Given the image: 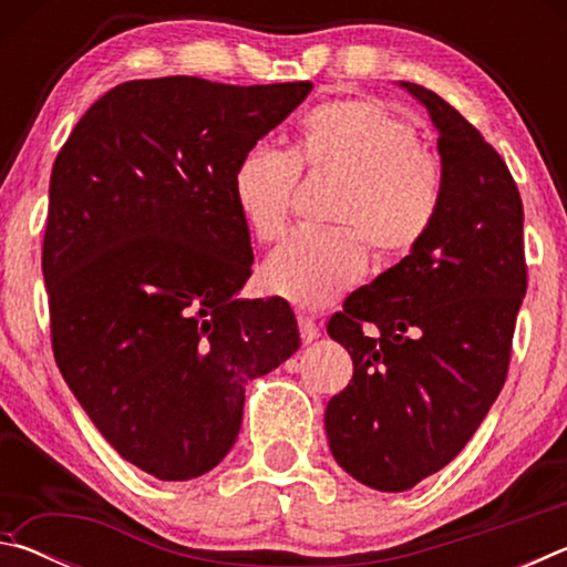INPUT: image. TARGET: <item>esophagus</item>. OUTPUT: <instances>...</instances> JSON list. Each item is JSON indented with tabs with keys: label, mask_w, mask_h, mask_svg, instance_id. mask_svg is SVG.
Masks as SVG:
<instances>
[{
	"label": "esophagus",
	"mask_w": 567,
	"mask_h": 567,
	"mask_svg": "<svg viewBox=\"0 0 567 567\" xmlns=\"http://www.w3.org/2000/svg\"><path fill=\"white\" fill-rule=\"evenodd\" d=\"M297 324H300V334L305 344H310L312 340L320 338V324L318 320L310 318V315H300V318H297Z\"/></svg>",
	"instance_id": "obj_1"
}]
</instances>
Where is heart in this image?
<instances>
[{
    "mask_svg": "<svg viewBox=\"0 0 567 567\" xmlns=\"http://www.w3.org/2000/svg\"><path fill=\"white\" fill-rule=\"evenodd\" d=\"M300 167L340 175L328 229H297L267 257V292L320 310L360 280L368 249L380 260L410 255L443 205V169L417 147L408 122L372 100H338L305 114L292 152L252 145L233 169V197L260 243L282 235ZM363 238L360 240L359 237Z\"/></svg>",
    "mask_w": 567,
    "mask_h": 567,
    "instance_id": "obj_1",
    "label": "heart"
}]
</instances>
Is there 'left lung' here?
Instances as JSON below:
<instances>
[{"label":"left lung","instance_id":"left-lung-1","mask_svg":"<svg viewBox=\"0 0 567 567\" xmlns=\"http://www.w3.org/2000/svg\"><path fill=\"white\" fill-rule=\"evenodd\" d=\"M398 84L437 130L443 205L425 239L330 318L352 380L324 410L332 457L382 493L415 487L473 437L503 390L527 290L511 169L443 97Z\"/></svg>","mask_w":567,"mask_h":567}]
</instances>
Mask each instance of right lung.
Returning <instances> with one entry per match:
<instances>
[{
  "label": "right lung",
  "mask_w": 567,
  "mask_h": 567,
  "mask_svg": "<svg viewBox=\"0 0 567 567\" xmlns=\"http://www.w3.org/2000/svg\"><path fill=\"white\" fill-rule=\"evenodd\" d=\"M310 90L124 82L54 159L42 272L56 368L104 440L152 477L223 463L247 382L300 348L282 297H239L252 247L233 169Z\"/></svg>",
  "instance_id": "add662e5"
}]
</instances>
